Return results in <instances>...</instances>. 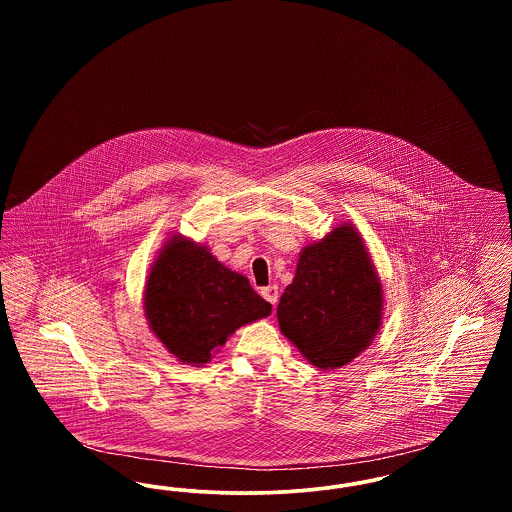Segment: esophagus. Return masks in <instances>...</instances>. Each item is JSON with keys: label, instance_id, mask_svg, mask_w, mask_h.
<instances>
[{"label": "esophagus", "instance_id": "obj_1", "mask_svg": "<svg viewBox=\"0 0 512 512\" xmlns=\"http://www.w3.org/2000/svg\"><path fill=\"white\" fill-rule=\"evenodd\" d=\"M261 295L267 299L270 305H276V303H278V297H280L278 286H267V288H263Z\"/></svg>", "mask_w": 512, "mask_h": 512}]
</instances>
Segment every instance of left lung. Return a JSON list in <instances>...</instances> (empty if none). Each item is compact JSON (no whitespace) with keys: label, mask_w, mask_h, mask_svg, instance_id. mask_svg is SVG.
<instances>
[{"label":"left lung","mask_w":512,"mask_h":512,"mask_svg":"<svg viewBox=\"0 0 512 512\" xmlns=\"http://www.w3.org/2000/svg\"><path fill=\"white\" fill-rule=\"evenodd\" d=\"M382 315L380 276L349 222L303 247L276 311L282 334L322 370L359 357L378 334Z\"/></svg>","instance_id":"obj_1"}]
</instances>
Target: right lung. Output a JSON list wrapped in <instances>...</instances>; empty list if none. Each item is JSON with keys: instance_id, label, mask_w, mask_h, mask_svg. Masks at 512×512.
Segmentation results:
<instances>
[{"instance_id": "1", "label": "right lung", "mask_w": 512, "mask_h": 512, "mask_svg": "<svg viewBox=\"0 0 512 512\" xmlns=\"http://www.w3.org/2000/svg\"><path fill=\"white\" fill-rule=\"evenodd\" d=\"M270 311L244 274L182 234L165 242L147 274V324L182 365H207L240 326Z\"/></svg>"}]
</instances>
